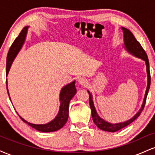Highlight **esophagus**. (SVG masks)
Returning a JSON list of instances; mask_svg holds the SVG:
<instances>
[{
	"instance_id": "obj_1",
	"label": "esophagus",
	"mask_w": 155,
	"mask_h": 155,
	"mask_svg": "<svg viewBox=\"0 0 155 155\" xmlns=\"http://www.w3.org/2000/svg\"><path fill=\"white\" fill-rule=\"evenodd\" d=\"M78 82H79V84L81 85H86V84L87 83V80L85 78H80V79H79V80H78Z\"/></svg>"
}]
</instances>
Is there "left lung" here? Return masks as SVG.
<instances>
[{"instance_id": "left-lung-1", "label": "left lung", "mask_w": 155, "mask_h": 155, "mask_svg": "<svg viewBox=\"0 0 155 155\" xmlns=\"http://www.w3.org/2000/svg\"><path fill=\"white\" fill-rule=\"evenodd\" d=\"M122 30L123 31L124 33V47H125L126 50L128 51L129 53L132 54L134 56L137 57V58H140L143 60H144L146 63V67H147V90H146L144 98H143V104H142L140 109L137 112L134 117H133L132 118L130 119L129 120L126 121V122H121V123H116V124H111L109 122H106L104 120H103L102 118H101L98 116V114H97L96 111L95 106H94L93 101H92V94L90 93V92L87 90L89 93V102H90V108H91L92 111V120H93L94 123L99 129L102 130L104 131H108V132H116V131L119 130L123 128V127H126L128 124L132 123L134 120H136L138 117L140 116V113L143 111V108L145 106L146 101H147V97L148 95V92L150 87V84H151V76H150V71H149V60L148 57H147V53L144 51V49H143V47H141L140 44L138 41L136 40V38H135V36L133 34L129 31L128 29L125 28H122Z\"/></svg>"}]
</instances>
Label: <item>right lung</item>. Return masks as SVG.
<instances>
[{
  "instance_id": "add662e5",
  "label": "right lung",
  "mask_w": 155,
  "mask_h": 155,
  "mask_svg": "<svg viewBox=\"0 0 155 155\" xmlns=\"http://www.w3.org/2000/svg\"><path fill=\"white\" fill-rule=\"evenodd\" d=\"M28 27H25L22 30V31L20 32L18 36L16 38L15 41L13 42V44L11 46L9 50H8V54H7V58H6V76L8 75V71L10 70L11 65H12V63H13L14 60L17 56V54H18L19 50L21 49V48L22 47L23 44H24L27 32H28ZM6 88H7V92H8V97L10 98L9 93H8V86H7V79H6ZM76 92V89L75 87V81H74L73 82L68 84L65 85V87H63L62 88L61 91L60 93V109L58 111V115L55 117V118L53 120H51V122H49V123L44 124H35L30 123V122H27L26 120H25L24 119L22 118L19 115V117H20V119L22 120L25 123L28 124V125H30L31 127H33L37 130L41 131V132H53V131H56L60 130V128L63 127L65 125V124L67 122L68 118V106H69V103L70 101L71 100L72 97L75 95Z\"/></svg>"
}]
</instances>
